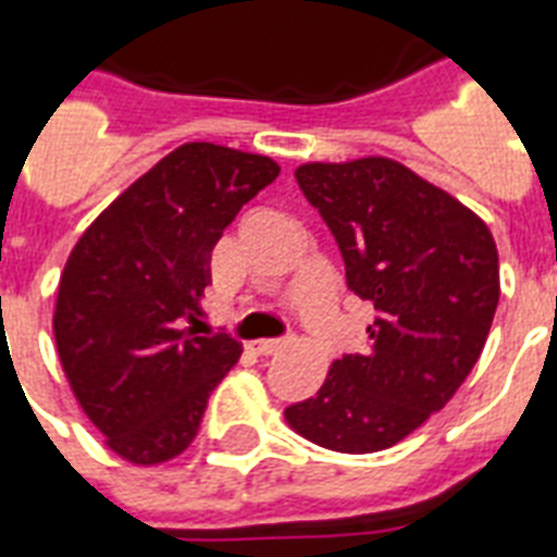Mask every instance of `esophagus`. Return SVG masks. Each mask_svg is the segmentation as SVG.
<instances>
[{
	"mask_svg": "<svg viewBox=\"0 0 557 557\" xmlns=\"http://www.w3.org/2000/svg\"><path fill=\"white\" fill-rule=\"evenodd\" d=\"M286 342L288 338H262V342H257V345H253V350H257L260 356H274L277 350H283V347H286Z\"/></svg>",
	"mask_w": 557,
	"mask_h": 557,
	"instance_id": "obj_1",
	"label": "esophagus"
}]
</instances>
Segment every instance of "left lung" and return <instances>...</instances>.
<instances>
[{"label":"left lung","instance_id":"left-lung-1","mask_svg":"<svg viewBox=\"0 0 557 557\" xmlns=\"http://www.w3.org/2000/svg\"><path fill=\"white\" fill-rule=\"evenodd\" d=\"M295 177L373 321L362 354L335 359L286 420L318 447L380 453L444 409L473 371L499 304L496 242L476 212L388 157L307 163Z\"/></svg>","mask_w":557,"mask_h":557}]
</instances>
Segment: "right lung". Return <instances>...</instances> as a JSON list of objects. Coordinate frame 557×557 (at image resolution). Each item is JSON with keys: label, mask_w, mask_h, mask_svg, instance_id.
<instances>
[{"label": "right lung", "mask_w": 557, "mask_h": 557, "mask_svg": "<svg viewBox=\"0 0 557 557\" xmlns=\"http://www.w3.org/2000/svg\"><path fill=\"white\" fill-rule=\"evenodd\" d=\"M277 175L269 157L186 143L127 186L72 248L54 342L81 409L127 461L181 456L239 359L227 333L198 335L201 295L222 231Z\"/></svg>", "instance_id": "obj_1"}]
</instances>
